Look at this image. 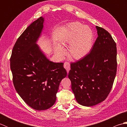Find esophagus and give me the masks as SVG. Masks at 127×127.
Wrapping results in <instances>:
<instances>
[{"label": "esophagus", "mask_w": 127, "mask_h": 127, "mask_svg": "<svg viewBox=\"0 0 127 127\" xmlns=\"http://www.w3.org/2000/svg\"><path fill=\"white\" fill-rule=\"evenodd\" d=\"M64 67L66 69V71L68 73L70 69V63H68V62H65V63H64Z\"/></svg>", "instance_id": "esophagus-1"}]
</instances>
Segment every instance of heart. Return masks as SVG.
<instances>
[{"label": "heart", "instance_id": "obj_1", "mask_svg": "<svg viewBox=\"0 0 127 127\" xmlns=\"http://www.w3.org/2000/svg\"><path fill=\"white\" fill-rule=\"evenodd\" d=\"M92 31L87 26H83L78 22L69 24L65 36L62 40L64 45H70L68 55L71 58L80 60L90 53L93 46ZM56 53L59 57H63L65 51L61 47H57Z\"/></svg>", "mask_w": 127, "mask_h": 127}]
</instances>
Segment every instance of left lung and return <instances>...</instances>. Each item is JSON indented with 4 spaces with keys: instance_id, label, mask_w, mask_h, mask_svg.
<instances>
[{
    "instance_id": "1",
    "label": "left lung",
    "mask_w": 127,
    "mask_h": 127,
    "mask_svg": "<svg viewBox=\"0 0 127 127\" xmlns=\"http://www.w3.org/2000/svg\"><path fill=\"white\" fill-rule=\"evenodd\" d=\"M98 37L85 57L70 64L68 77L79 104L92 106L103 101L117 72L116 44L104 28L96 26Z\"/></svg>"
}]
</instances>
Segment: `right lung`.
I'll return each instance as SVG.
<instances>
[{"instance_id": "add662e5", "label": "right lung", "mask_w": 127, "mask_h": 127, "mask_svg": "<svg viewBox=\"0 0 127 127\" xmlns=\"http://www.w3.org/2000/svg\"><path fill=\"white\" fill-rule=\"evenodd\" d=\"M44 21L40 17L27 28L16 41L10 58L16 91L27 104L40 111L55 103L59 84L67 75L64 63L50 61L36 44Z\"/></svg>"}]
</instances>
